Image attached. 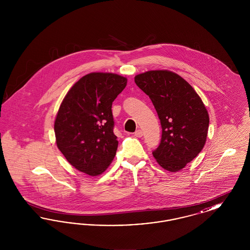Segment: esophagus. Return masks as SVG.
Listing matches in <instances>:
<instances>
[{"label":"esophagus","mask_w":250,"mask_h":250,"mask_svg":"<svg viewBox=\"0 0 250 250\" xmlns=\"http://www.w3.org/2000/svg\"><path fill=\"white\" fill-rule=\"evenodd\" d=\"M134 135H135V137H137V138H142L143 137V131L140 130H137L135 133H134Z\"/></svg>","instance_id":"obj_1"}]
</instances>
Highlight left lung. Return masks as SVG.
<instances>
[{
  "label": "left lung",
  "mask_w": 250,
  "mask_h": 250,
  "mask_svg": "<svg viewBox=\"0 0 250 250\" xmlns=\"http://www.w3.org/2000/svg\"><path fill=\"white\" fill-rule=\"evenodd\" d=\"M135 83L151 98L162 126V137L153 155L169 172L187 166L206 143L209 114L202 98L180 75L150 70L135 76Z\"/></svg>",
  "instance_id": "8db88e82"
}]
</instances>
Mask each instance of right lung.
Wrapping results in <instances>:
<instances>
[{
	"mask_svg": "<svg viewBox=\"0 0 250 250\" xmlns=\"http://www.w3.org/2000/svg\"><path fill=\"white\" fill-rule=\"evenodd\" d=\"M126 84L118 74L93 72L74 84L60 105L54 121L57 147L89 176L102 174L116 155L111 106Z\"/></svg>",
	"mask_w": 250,
	"mask_h": 250,
	"instance_id": "right-lung-1",
	"label": "right lung"
}]
</instances>
